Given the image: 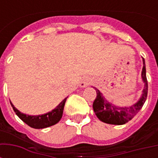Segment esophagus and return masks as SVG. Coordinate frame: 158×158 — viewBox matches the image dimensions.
I'll use <instances>...</instances> for the list:
<instances>
[{"label":"esophagus","instance_id":"1","mask_svg":"<svg viewBox=\"0 0 158 158\" xmlns=\"http://www.w3.org/2000/svg\"><path fill=\"white\" fill-rule=\"evenodd\" d=\"M91 83V79L89 77H84L82 79H81V81H80V84H79V86L80 87H86V86H88Z\"/></svg>","mask_w":158,"mask_h":158}]
</instances>
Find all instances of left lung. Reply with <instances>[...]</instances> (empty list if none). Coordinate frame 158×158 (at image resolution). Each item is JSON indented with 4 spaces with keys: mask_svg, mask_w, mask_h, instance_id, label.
<instances>
[{
    "mask_svg": "<svg viewBox=\"0 0 158 158\" xmlns=\"http://www.w3.org/2000/svg\"><path fill=\"white\" fill-rule=\"evenodd\" d=\"M146 64L145 59L143 58V69L141 72L143 82L145 83L144 89L142 91V96L139 100L131 106H120L118 107L112 103H109L102 94L98 89L95 88L96 91V98L93 102V109L96 113V117L102 122L115 124V125H122L135 117L136 113L142 108L144 103L146 102L148 92V84L146 79Z\"/></svg>",
    "mask_w": 158,
    "mask_h": 158,
    "instance_id": "8db88e82",
    "label": "left lung"
}]
</instances>
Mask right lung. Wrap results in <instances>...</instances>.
Listing matches in <instances>:
<instances>
[{"instance_id":"obj_1","label":"right lung","mask_w":158,"mask_h":158,"mask_svg":"<svg viewBox=\"0 0 158 158\" xmlns=\"http://www.w3.org/2000/svg\"><path fill=\"white\" fill-rule=\"evenodd\" d=\"M66 100L67 98L63 100L55 109H53L51 112L45 113V114H42V115H37V116H30V115H26L24 113H22L12 105L11 102L10 103H11L16 114L19 116V118L25 123L26 124H28L34 129H45V128L57 123L60 121V119L62 118Z\"/></svg>"}]
</instances>
